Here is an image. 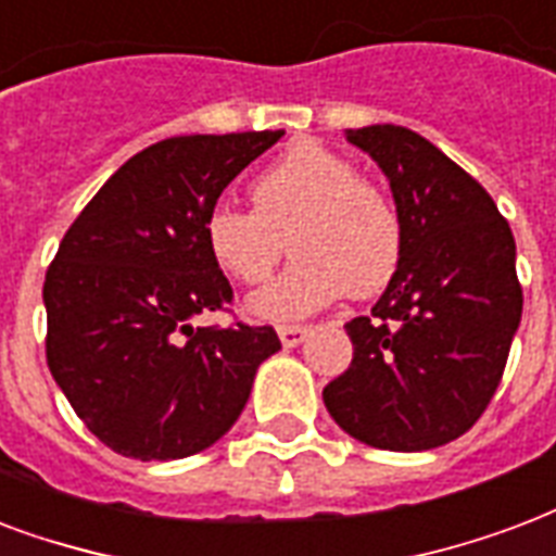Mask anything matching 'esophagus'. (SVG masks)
I'll return each mask as SVG.
<instances>
[{
    "label": "esophagus",
    "instance_id": "1",
    "mask_svg": "<svg viewBox=\"0 0 556 556\" xmlns=\"http://www.w3.org/2000/svg\"><path fill=\"white\" fill-rule=\"evenodd\" d=\"M279 332V341H282V346H296L306 341L308 334V326H300V324H282L277 329Z\"/></svg>",
    "mask_w": 556,
    "mask_h": 556
}]
</instances>
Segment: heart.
Returning <instances> with one entry per match:
<instances>
[{
  "label": "heart",
  "mask_w": 556,
  "mask_h": 556,
  "mask_svg": "<svg viewBox=\"0 0 556 556\" xmlns=\"http://www.w3.org/2000/svg\"><path fill=\"white\" fill-rule=\"evenodd\" d=\"M253 210L212 206L203 241L212 262L241 286H262L288 248L291 268L250 296L260 320H294L341 294L376 296L391 286L405 253L393 201L350 156L296 142L250 186Z\"/></svg>",
  "instance_id": "b5f03b06"
}]
</instances>
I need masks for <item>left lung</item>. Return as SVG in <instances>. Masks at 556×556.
Instances as JSON below:
<instances>
[{"label": "left lung", "instance_id": "8db88e82", "mask_svg": "<svg viewBox=\"0 0 556 556\" xmlns=\"http://www.w3.org/2000/svg\"><path fill=\"white\" fill-rule=\"evenodd\" d=\"M346 139L391 180L405 253L370 315L344 326L353 362L324 388L326 410L367 446L438 448L476 426L502 381L522 320L514 232L484 186L408 127Z\"/></svg>", "mask_w": 556, "mask_h": 556}]
</instances>
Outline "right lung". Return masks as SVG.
<instances>
[{"instance_id":"obj_1","label":"right lung","mask_w":556,"mask_h":556,"mask_svg":"<svg viewBox=\"0 0 556 556\" xmlns=\"http://www.w3.org/2000/svg\"><path fill=\"white\" fill-rule=\"evenodd\" d=\"M282 130L172 137L130 156L63 236L46 270V362L84 426L113 452L175 460L230 431L274 326H192L230 312L203 222Z\"/></svg>"}]
</instances>
